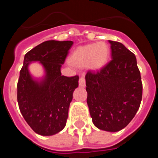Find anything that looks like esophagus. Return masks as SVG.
Here are the masks:
<instances>
[{
    "label": "esophagus",
    "instance_id": "obj_1",
    "mask_svg": "<svg viewBox=\"0 0 158 158\" xmlns=\"http://www.w3.org/2000/svg\"><path fill=\"white\" fill-rule=\"evenodd\" d=\"M79 86L81 88L85 87V77L84 76H82L79 79Z\"/></svg>",
    "mask_w": 158,
    "mask_h": 158
}]
</instances>
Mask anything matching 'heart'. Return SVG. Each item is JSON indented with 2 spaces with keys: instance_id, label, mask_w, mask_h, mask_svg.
<instances>
[{
  "instance_id": "b5f03b06",
  "label": "heart",
  "mask_w": 158,
  "mask_h": 158,
  "mask_svg": "<svg viewBox=\"0 0 158 158\" xmlns=\"http://www.w3.org/2000/svg\"><path fill=\"white\" fill-rule=\"evenodd\" d=\"M110 47L104 42L81 46L74 50L69 61L78 67L89 66L93 70H99L107 64L110 57Z\"/></svg>"
}]
</instances>
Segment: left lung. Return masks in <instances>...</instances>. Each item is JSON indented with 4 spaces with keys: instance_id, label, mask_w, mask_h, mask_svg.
Masks as SVG:
<instances>
[{
    "instance_id": "left-lung-1",
    "label": "left lung",
    "mask_w": 158,
    "mask_h": 158,
    "mask_svg": "<svg viewBox=\"0 0 158 158\" xmlns=\"http://www.w3.org/2000/svg\"><path fill=\"white\" fill-rule=\"evenodd\" d=\"M109 43L111 62L85 75L87 104L96 127L116 132L126 127L139 110L142 84L135 54L121 43Z\"/></svg>"
}]
</instances>
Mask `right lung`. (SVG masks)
Returning a JSON list of instances; mask_svg holds the SVG:
<instances>
[{"label": "right lung", "mask_w": 158, "mask_h": 158, "mask_svg": "<svg viewBox=\"0 0 158 158\" xmlns=\"http://www.w3.org/2000/svg\"><path fill=\"white\" fill-rule=\"evenodd\" d=\"M73 43L49 40L25 54L17 84V101L23 117L38 135L51 136L65 127L79 77L62 76L61 68ZM35 61L44 70L41 78H35L29 70V65Z\"/></svg>", "instance_id": "obj_1"}]
</instances>
